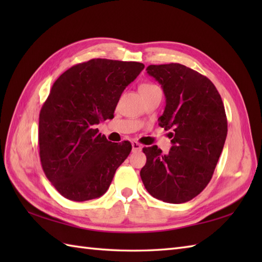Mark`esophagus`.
<instances>
[{"instance_id": "obj_1", "label": "esophagus", "mask_w": 262, "mask_h": 262, "mask_svg": "<svg viewBox=\"0 0 262 262\" xmlns=\"http://www.w3.org/2000/svg\"><path fill=\"white\" fill-rule=\"evenodd\" d=\"M132 147H133V151H135V152L142 151V148H143V146L141 145V144L137 143V142H133L132 143Z\"/></svg>"}]
</instances>
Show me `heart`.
Instances as JSON below:
<instances>
[{"label":"heart","mask_w":262,"mask_h":262,"mask_svg":"<svg viewBox=\"0 0 262 262\" xmlns=\"http://www.w3.org/2000/svg\"><path fill=\"white\" fill-rule=\"evenodd\" d=\"M154 86H157V85L152 84V83H144V84H142V85L140 86V91L146 90V89H151V88H154Z\"/></svg>","instance_id":"heart-1"}]
</instances>
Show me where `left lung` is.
Returning a JSON list of instances; mask_svg holds the SVG:
<instances>
[{"label": "left lung", "instance_id": "8db88e82", "mask_svg": "<svg viewBox=\"0 0 262 262\" xmlns=\"http://www.w3.org/2000/svg\"><path fill=\"white\" fill-rule=\"evenodd\" d=\"M163 89L165 109L159 125L171 130L168 154L157 145L144 147L142 181L154 198L170 204L189 202L213 177L227 135L223 101L211 81L185 65L147 66Z\"/></svg>", "mask_w": 262, "mask_h": 262}]
</instances>
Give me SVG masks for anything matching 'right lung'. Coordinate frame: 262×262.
Listing matches in <instances>:
<instances>
[{
  "label": "right lung",
  "mask_w": 262,
  "mask_h": 262,
  "mask_svg": "<svg viewBox=\"0 0 262 262\" xmlns=\"http://www.w3.org/2000/svg\"><path fill=\"white\" fill-rule=\"evenodd\" d=\"M144 69L138 62L94 58L76 64L55 81L39 114V155L47 179L63 197L85 202L108 190L132 151L96 128L114 118L122 91Z\"/></svg>",
  "instance_id": "obj_1"
}]
</instances>
